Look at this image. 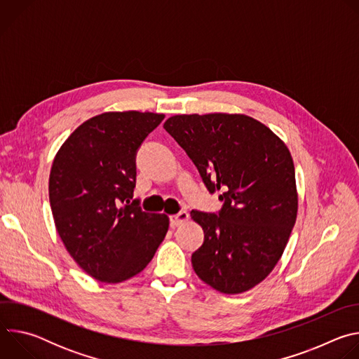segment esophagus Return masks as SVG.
I'll use <instances>...</instances> for the list:
<instances>
[{
    "label": "esophagus",
    "mask_w": 359,
    "mask_h": 359,
    "mask_svg": "<svg viewBox=\"0 0 359 359\" xmlns=\"http://www.w3.org/2000/svg\"><path fill=\"white\" fill-rule=\"evenodd\" d=\"M189 220V213L187 212H179L177 215H173V216H170V224L172 226H180V224H183L184 222H187Z\"/></svg>",
    "instance_id": "esophagus-1"
}]
</instances>
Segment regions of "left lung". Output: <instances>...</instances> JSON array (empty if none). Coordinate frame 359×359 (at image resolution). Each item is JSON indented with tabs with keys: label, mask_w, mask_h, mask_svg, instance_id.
<instances>
[{
	"label": "left lung",
	"mask_w": 359,
	"mask_h": 359,
	"mask_svg": "<svg viewBox=\"0 0 359 359\" xmlns=\"http://www.w3.org/2000/svg\"><path fill=\"white\" fill-rule=\"evenodd\" d=\"M163 128L196 165L222 210H191L204 241L194 273L215 290L240 294L276 267L295 224L298 194L291 153L262 122L238 114L176 115Z\"/></svg>",
	"instance_id": "left-lung-1"
}]
</instances>
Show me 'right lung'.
<instances>
[{
  "mask_svg": "<svg viewBox=\"0 0 359 359\" xmlns=\"http://www.w3.org/2000/svg\"><path fill=\"white\" fill-rule=\"evenodd\" d=\"M165 119L151 112H105L64 142L49 175L57 231L76 264L115 284L139 274L163 241L169 217L132 200L136 151Z\"/></svg>",
  "mask_w": 359,
  "mask_h": 359,
  "instance_id": "obj_1",
  "label": "right lung"
}]
</instances>
